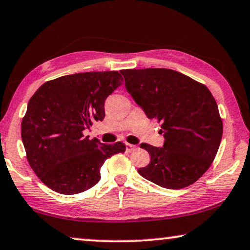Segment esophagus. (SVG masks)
I'll list each match as a JSON object with an SVG mask.
<instances>
[{
  "instance_id": "1",
  "label": "esophagus",
  "mask_w": 250,
  "mask_h": 250,
  "mask_svg": "<svg viewBox=\"0 0 250 250\" xmlns=\"http://www.w3.org/2000/svg\"><path fill=\"white\" fill-rule=\"evenodd\" d=\"M134 150H136V146H134V144H129V143H126V151L127 152H132Z\"/></svg>"
}]
</instances>
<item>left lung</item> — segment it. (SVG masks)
I'll return each instance as SVG.
<instances>
[{
  "label": "left lung",
  "instance_id": "8db88e82",
  "mask_svg": "<svg viewBox=\"0 0 250 250\" xmlns=\"http://www.w3.org/2000/svg\"><path fill=\"white\" fill-rule=\"evenodd\" d=\"M125 86L150 119L161 123L162 147L142 143L151 161L137 171L168 189L200 179L214 160L223 125L216 101L204 84L169 68L122 70Z\"/></svg>",
  "mask_w": 250,
  "mask_h": 250
}]
</instances>
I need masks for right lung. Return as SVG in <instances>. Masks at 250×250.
<instances>
[{
	"label": "right lung",
	"mask_w": 250,
	"mask_h": 250,
	"mask_svg": "<svg viewBox=\"0 0 250 250\" xmlns=\"http://www.w3.org/2000/svg\"><path fill=\"white\" fill-rule=\"evenodd\" d=\"M117 71L85 72L45 82L28 103L21 139L30 167L54 191L82 193L100 180L106 159L124 143L103 144L83 131L104 118V100L123 83Z\"/></svg>",
	"instance_id": "obj_1"
}]
</instances>
